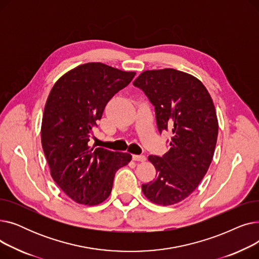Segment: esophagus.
<instances>
[{
	"label": "esophagus",
	"instance_id": "esophagus-1",
	"mask_svg": "<svg viewBox=\"0 0 259 259\" xmlns=\"http://www.w3.org/2000/svg\"><path fill=\"white\" fill-rule=\"evenodd\" d=\"M133 160L135 161H145L146 160V156L145 155H132Z\"/></svg>",
	"mask_w": 259,
	"mask_h": 259
}]
</instances>
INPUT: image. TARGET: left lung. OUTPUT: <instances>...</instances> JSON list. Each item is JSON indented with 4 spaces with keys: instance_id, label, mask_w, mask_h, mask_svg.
<instances>
[{
    "instance_id": "obj_1",
    "label": "left lung",
    "mask_w": 259,
    "mask_h": 259,
    "mask_svg": "<svg viewBox=\"0 0 259 259\" xmlns=\"http://www.w3.org/2000/svg\"><path fill=\"white\" fill-rule=\"evenodd\" d=\"M133 85L153 104L158 131L172 132L169 151L148 157L156 175L143 193L156 205H175L195 191L212 161L219 134L212 98L197 77L172 68L146 70Z\"/></svg>"
}]
</instances>
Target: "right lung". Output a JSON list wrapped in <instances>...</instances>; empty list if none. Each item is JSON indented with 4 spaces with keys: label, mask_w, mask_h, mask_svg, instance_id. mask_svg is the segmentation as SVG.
<instances>
[{
    "label": "right lung",
    "mask_w": 259,
    "mask_h": 259,
    "mask_svg": "<svg viewBox=\"0 0 259 259\" xmlns=\"http://www.w3.org/2000/svg\"><path fill=\"white\" fill-rule=\"evenodd\" d=\"M134 75L103 63H87L62 75L48 95L40 127L43 150L53 181L80 205L105 201L116 171L132 158L89 146V141L107 103Z\"/></svg>",
    "instance_id": "1"
}]
</instances>
